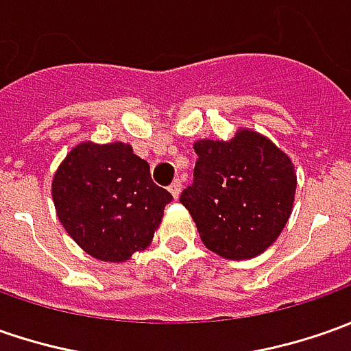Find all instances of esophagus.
<instances>
[{"mask_svg": "<svg viewBox=\"0 0 351 351\" xmlns=\"http://www.w3.org/2000/svg\"><path fill=\"white\" fill-rule=\"evenodd\" d=\"M169 192L173 194V198H178V196H180V192H182V182H180V180L176 178L175 182H173V184L169 186Z\"/></svg>", "mask_w": 351, "mask_h": 351, "instance_id": "esophagus-1", "label": "esophagus"}]
</instances>
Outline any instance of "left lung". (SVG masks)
I'll return each instance as SVG.
<instances>
[{"mask_svg":"<svg viewBox=\"0 0 351 351\" xmlns=\"http://www.w3.org/2000/svg\"><path fill=\"white\" fill-rule=\"evenodd\" d=\"M194 180L180 194L204 245L247 260L272 245L289 219L297 178L270 139L241 130L229 141L199 139Z\"/></svg>","mask_w":351,"mask_h":351,"instance_id":"8db88e82","label":"left lung"}]
</instances>
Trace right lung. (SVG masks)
<instances>
[{
  "mask_svg": "<svg viewBox=\"0 0 351 351\" xmlns=\"http://www.w3.org/2000/svg\"><path fill=\"white\" fill-rule=\"evenodd\" d=\"M58 217L91 256L124 262L152 243L171 192L152 180L149 165L126 143H81L52 182Z\"/></svg>",
  "mask_w": 351,
  "mask_h": 351,
  "instance_id": "1",
  "label": "right lung"
}]
</instances>
